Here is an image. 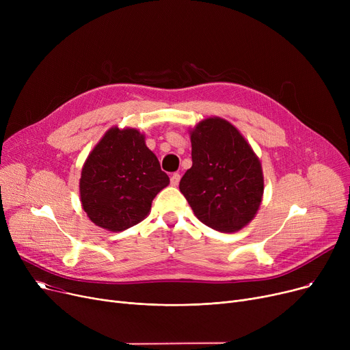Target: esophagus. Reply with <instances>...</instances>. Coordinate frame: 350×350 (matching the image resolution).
Here are the masks:
<instances>
[{"label":"esophagus","instance_id":"esophagus-1","mask_svg":"<svg viewBox=\"0 0 350 350\" xmlns=\"http://www.w3.org/2000/svg\"><path fill=\"white\" fill-rule=\"evenodd\" d=\"M178 183H180V174L178 173H173L172 177H170V185L176 187V186H178Z\"/></svg>","mask_w":350,"mask_h":350}]
</instances>
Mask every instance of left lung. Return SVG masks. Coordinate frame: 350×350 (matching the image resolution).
<instances>
[{"label":"left lung","mask_w":350,"mask_h":350,"mask_svg":"<svg viewBox=\"0 0 350 350\" xmlns=\"http://www.w3.org/2000/svg\"><path fill=\"white\" fill-rule=\"evenodd\" d=\"M193 165L180 191L201 223L219 232L245 227L260 208L264 177L258 157L237 129L208 118L190 133Z\"/></svg>","instance_id":"obj_1"}]
</instances>
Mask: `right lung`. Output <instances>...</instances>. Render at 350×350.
<instances>
[{"label": "right lung", "instance_id": "1", "mask_svg": "<svg viewBox=\"0 0 350 350\" xmlns=\"http://www.w3.org/2000/svg\"><path fill=\"white\" fill-rule=\"evenodd\" d=\"M169 183L140 132L112 127L83 164L82 207L96 226L123 231L149 214L153 198Z\"/></svg>", "mask_w": 350, "mask_h": 350}]
</instances>
